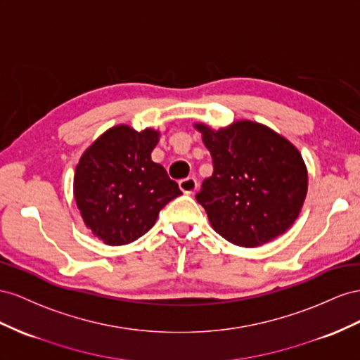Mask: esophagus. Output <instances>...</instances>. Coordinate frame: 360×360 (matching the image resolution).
<instances>
[{
  "instance_id": "1",
  "label": "esophagus",
  "mask_w": 360,
  "mask_h": 360,
  "mask_svg": "<svg viewBox=\"0 0 360 360\" xmlns=\"http://www.w3.org/2000/svg\"><path fill=\"white\" fill-rule=\"evenodd\" d=\"M199 187V182L196 178L188 176V178H184L179 181V188L186 193V194H193L194 191L198 190Z\"/></svg>"
}]
</instances>
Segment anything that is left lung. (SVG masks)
Wrapping results in <instances>:
<instances>
[{
    "label": "left lung",
    "mask_w": 360,
    "mask_h": 360,
    "mask_svg": "<svg viewBox=\"0 0 360 360\" xmlns=\"http://www.w3.org/2000/svg\"><path fill=\"white\" fill-rule=\"evenodd\" d=\"M211 153L212 174L196 200L223 238L258 248L299 217L307 191L303 158L291 143L259 123L241 120L212 131L196 125Z\"/></svg>",
    "instance_id": "left-lung-1"
}]
</instances>
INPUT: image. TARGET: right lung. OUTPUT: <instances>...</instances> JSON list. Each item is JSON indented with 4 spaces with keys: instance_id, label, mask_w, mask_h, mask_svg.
Returning a JSON list of instances; mask_svg holds the SVG:
<instances>
[{
    "instance_id": "add662e5",
    "label": "right lung",
    "mask_w": 360,
    "mask_h": 360,
    "mask_svg": "<svg viewBox=\"0 0 360 360\" xmlns=\"http://www.w3.org/2000/svg\"><path fill=\"white\" fill-rule=\"evenodd\" d=\"M157 143V131L119 125L104 132L78 162V210L87 228L108 245L140 238L160 211L182 194L166 169L150 160Z\"/></svg>"
}]
</instances>
